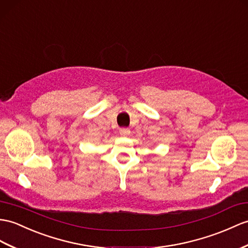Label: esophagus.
<instances>
[{"label":"esophagus","instance_id":"34e87169","mask_svg":"<svg viewBox=\"0 0 248 248\" xmlns=\"http://www.w3.org/2000/svg\"><path fill=\"white\" fill-rule=\"evenodd\" d=\"M119 134L122 136H128L130 135V130L128 128H123L119 130Z\"/></svg>","mask_w":248,"mask_h":248}]
</instances>
